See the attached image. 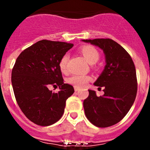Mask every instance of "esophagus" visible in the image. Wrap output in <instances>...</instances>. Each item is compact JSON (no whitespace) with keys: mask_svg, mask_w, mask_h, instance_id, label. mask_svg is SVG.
I'll list each match as a JSON object with an SVG mask.
<instances>
[{"mask_svg":"<svg viewBox=\"0 0 150 150\" xmlns=\"http://www.w3.org/2000/svg\"><path fill=\"white\" fill-rule=\"evenodd\" d=\"M74 89H75V92H77V91H79V90H80V87H75H75H74Z\"/></svg>","mask_w":150,"mask_h":150,"instance_id":"obj_1","label":"esophagus"}]
</instances>
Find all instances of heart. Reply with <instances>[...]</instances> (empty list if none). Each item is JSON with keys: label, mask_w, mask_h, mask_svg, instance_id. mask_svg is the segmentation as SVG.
<instances>
[{"label": "heart", "mask_w": 150, "mask_h": 150, "mask_svg": "<svg viewBox=\"0 0 150 150\" xmlns=\"http://www.w3.org/2000/svg\"><path fill=\"white\" fill-rule=\"evenodd\" d=\"M80 51L86 59V61L90 64L95 63L100 57L99 51L94 46H83L80 49ZM68 59H69V56L67 53H65L61 58L59 63H58L60 70L63 73H65L67 71V65H68ZM91 80H92V77L87 75H73L68 78V82L75 87H82L87 85V82Z\"/></svg>", "instance_id": "1"}]
</instances>
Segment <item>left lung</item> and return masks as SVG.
<instances>
[{"instance_id": "left-lung-1", "label": "left lung", "mask_w": 150, "mask_h": 150, "mask_svg": "<svg viewBox=\"0 0 150 150\" xmlns=\"http://www.w3.org/2000/svg\"><path fill=\"white\" fill-rule=\"evenodd\" d=\"M103 50L106 65L94 85L104 87V94L97 97L89 90L84 100L86 117L93 125L106 128L120 121L135 101L137 90L135 67L131 57L120 44L111 39H86Z\"/></svg>"}]
</instances>
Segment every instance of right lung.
Listing matches in <instances>:
<instances>
[{"label": "right lung", "mask_w": 150, "mask_h": 150, "mask_svg": "<svg viewBox=\"0 0 150 150\" xmlns=\"http://www.w3.org/2000/svg\"><path fill=\"white\" fill-rule=\"evenodd\" d=\"M73 46L66 42L41 40L19 55L12 70V85L17 103L26 117L35 124L48 126L63 116L65 101L73 87L63 82L58 63ZM50 85L58 86L57 93Z\"/></svg>", "instance_id": "add662e5"}]
</instances>
